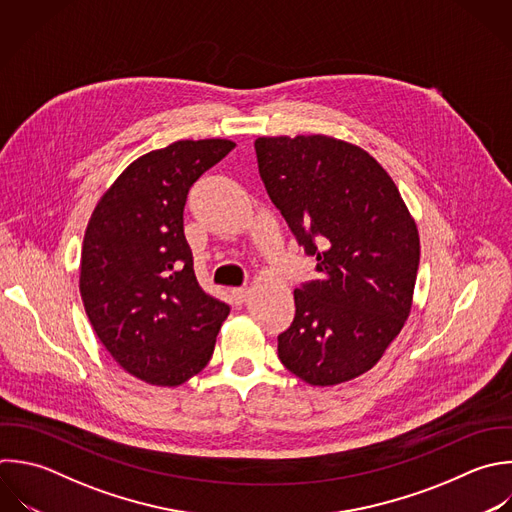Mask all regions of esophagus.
Wrapping results in <instances>:
<instances>
[{
	"instance_id": "34e87169",
	"label": "esophagus",
	"mask_w": 512,
	"mask_h": 512,
	"mask_svg": "<svg viewBox=\"0 0 512 512\" xmlns=\"http://www.w3.org/2000/svg\"><path fill=\"white\" fill-rule=\"evenodd\" d=\"M248 296H250V288H248V286H244V288H234V290H232V298H234L236 304L246 302Z\"/></svg>"
}]
</instances>
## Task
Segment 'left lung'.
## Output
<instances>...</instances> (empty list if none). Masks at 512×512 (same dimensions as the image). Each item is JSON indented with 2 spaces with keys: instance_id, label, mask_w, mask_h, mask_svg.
Instances as JSON below:
<instances>
[{
  "instance_id": "1",
  "label": "left lung",
  "mask_w": 512,
  "mask_h": 512,
  "mask_svg": "<svg viewBox=\"0 0 512 512\" xmlns=\"http://www.w3.org/2000/svg\"><path fill=\"white\" fill-rule=\"evenodd\" d=\"M260 178L318 280L294 290L296 316L278 336L282 364L312 386L368 372L400 334L420 260L418 228L388 172L332 136H262Z\"/></svg>"
}]
</instances>
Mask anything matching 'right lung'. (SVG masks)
Returning <instances> with one entry per match:
<instances>
[{"instance_id": "1", "label": "right lung", "mask_w": 512, "mask_h": 512, "mask_svg": "<svg viewBox=\"0 0 512 512\" xmlns=\"http://www.w3.org/2000/svg\"><path fill=\"white\" fill-rule=\"evenodd\" d=\"M236 148L180 140L134 160L86 228L80 294L100 342L132 376L180 386L210 362L230 306L206 294L184 236L192 184Z\"/></svg>"}]
</instances>
